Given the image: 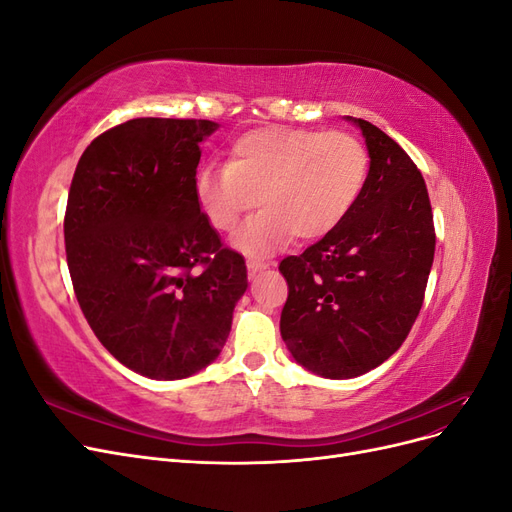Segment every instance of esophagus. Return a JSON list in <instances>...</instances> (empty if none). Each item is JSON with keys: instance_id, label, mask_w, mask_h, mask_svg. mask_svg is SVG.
I'll return each instance as SVG.
<instances>
[{"instance_id": "esophagus-1", "label": "esophagus", "mask_w": 512, "mask_h": 512, "mask_svg": "<svg viewBox=\"0 0 512 512\" xmlns=\"http://www.w3.org/2000/svg\"><path fill=\"white\" fill-rule=\"evenodd\" d=\"M245 265H247V271H250V275H256L258 271H265L269 267V262L256 260V258H247Z\"/></svg>"}]
</instances>
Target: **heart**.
I'll use <instances>...</instances> for the list:
<instances>
[{
    "mask_svg": "<svg viewBox=\"0 0 512 512\" xmlns=\"http://www.w3.org/2000/svg\"><path fill=\"white\" fill-rule=\"evenodd\" d=\"M367 170V149L346 132L267 126L232 143L226 168L200 170L194 194L220 232L235 230L258 203L265 207L235 237L239 250L265 254L290 235H329L359 200Z\"/></svg>",
    "mask_w": 512,
    "mask_h": 512,
    "instance_id": "1",
    "label": "heart"
}]
</instances>
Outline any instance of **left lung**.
Returning <instances> with one entry per match:
<instances>
[{"label":"left lung","instance_id":"left-lung-1","mask_svg":"<svg viewBox=\"0 0 512 512\" xmlns=\"http://www.w3.org/2000/svg\"><path fill=\"white\" fill-rule=\"evenodd\" d=\"M346 119L369 153L363 192L329 235L280 262L282 339L294 361L331 380L363 376L404 344L436 252L421 170L374 123Z\"/></svg>","mask_w":512,"mask_h":512}]
</instances>
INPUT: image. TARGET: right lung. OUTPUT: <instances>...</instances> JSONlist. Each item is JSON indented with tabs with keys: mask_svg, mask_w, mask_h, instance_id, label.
<instances>
[{
	"mask_svg": "<svg viewBox=\"0 0 512 512\" xmlns=\"http://www.w3.org/2000/svg\"><path fill=\"white\" fill-rule=\"evenodd\" d=\"M207 119H130L76 164L66 256L91 331L151 380H181L218 359L247 288L241 254L222 247L194 194Z\"/></svg>",
	"mask_w": 512,
	"mask_h": 512,
	"instance_id": "right-lung-1",
	"label": "right lung"
}]
</instances>
